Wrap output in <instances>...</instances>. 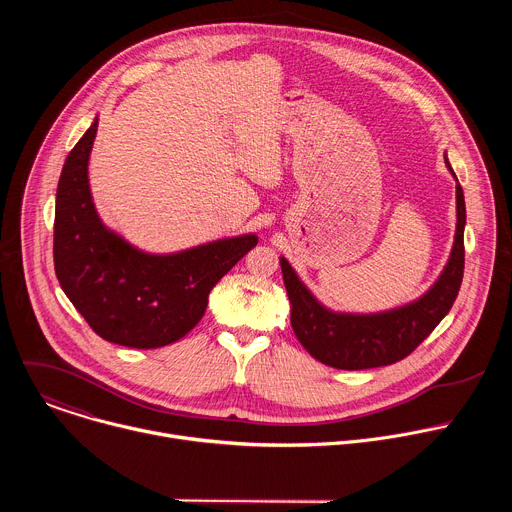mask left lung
<instances>
[{
    "mask_svg": "<svg viewBox=\"0 0 512 512\" xmlns=\"http://www.w3.org/2000/svg\"><path fill=\"white\" fill-rule=\"evenodd\" d=\"M444 160L456 180V235L440 277L417 300L383 312H336L312 294L285 257H279L291 328L316 360L342 371L387 367L413 352L454 306L464 275L466 204L448 156Z\"/></svg>",
    "mask_w": 512,
    "mask_h": 512,
    "instance_id": "1",
    "label": "left lung"
}]
</instances>
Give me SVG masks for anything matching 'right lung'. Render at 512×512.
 I'll use <instances>...</instances> for the list:
<instances>
[{"instance_id":"right-lung-1","label":"right lung","mask_w":512,"mask_h":512,"mask_svg":"<svg viewBox=\"0 0 512 512\" xmlns=\"http://www.w3.org/2000/svg\"><path fill=\"white\" fill-rule=\"evenodd\" d=\"M99 117L66 156L56 188L54 269L66 298L107 342L160 348L204 316L210 289L255 245L237 235L174 253L143 251L109 229L95 208L89 158Z\"/></svg>"}]
</instances>
